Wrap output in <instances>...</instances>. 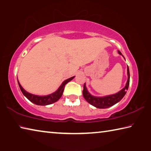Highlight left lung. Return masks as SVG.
<instances>
[{
	"instance_id": "1",
	"label": "left lung",
	"mask_w": 151,
	"mask_h": 151,
	"mask_svg": "<svg viewBox=\"0 0 151 151\" xmlns=\"http://www.w3.org/2000/svg\"><path fill=\"white\" fill-rule=\"evenodd\" d=\"M118 52L119 55H121L123 57V55H122V53L120 52L119 50H118ZM127 75H128V79H127L126 85H125V86L123 88L121 89V91L115 94H111V95L104 96H95L92 95V94L89 93L87 88L86 87V84L85 83L84 84L83 91V94L84 98H85V100L87 101L88 103H90L91 105L95 106L96 108H98V109H106L113 106L114 104L119 103V102L121 101L122 98H123L124 96L125 95V94L127 93V91L128 90V88H129V82H130V73H129V66H127Z\"/></svg>"
}]
</instances>
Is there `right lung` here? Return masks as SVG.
Wrapping results in <instances>:
<instances>
[{
  "label": "right lung",
  "instance_id": "right-lung-1",
  "mask_svg": "<svg viewBox=\"0 0 151 151\" xmlns=\"http://www.w3.org/2000/svg\"><path fill=\"white\" fill-rule=\"evenodd\" d=\"M75 78V76H73V77H70L69 78L66 79L65 81L63 82V83L61 84V85L58 87L57 91L52 94H48V95H45V96H40V95H36L34 94H31L30 93H28L24 89L22 88V86L20 85L19 80H18V84H19V86L20 87V91L24 94V96H26L27 98L29 99V100L35 104H37V105H41V106H45L48 105V104H50L55 103L57 101L60 99V98L63 95L64 88H65V86L66 83H68V82L70 81L71 80Z\"/></svg>",
  "mask_w": 151,
  "mask_h": 151
}]
</instances>
